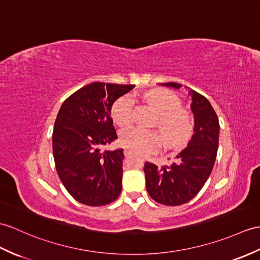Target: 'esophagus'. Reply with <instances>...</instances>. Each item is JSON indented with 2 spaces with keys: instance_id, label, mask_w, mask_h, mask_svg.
I'll return each mask as SVG.
<instances>
[{
  "instance_id": "34e87169",
  "label": "esophagus",
  "mask_w": 260,
  "mask_h": 260,
  "mask_svg": "<svg viewBox=\"0 0 260 260\" xmlns=\"http://www.w3.org/2000/svg\"><path fill=\"white\" fill-rule=\"evenodd\" d=\"M131 154H132V153H131L129 149H124V155L126 156V157H128V156H129Z\"/></svg>"
}]
</instances>
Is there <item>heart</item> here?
Here are the masks:
<instances>
[{
    "label": "heart",
    "instance_id": "obj_1",
    "mask_svg": "<svg viewBox=\"0 0 260 260\" xmlns=\"http://www.w3.org/2000/svg\"><path fill=\"white\" fill-rule=\"evenodd\" d=\"M145 100L157 112L154 126L158 131H148L140 127H128L120 132L119 142L125 148L137 154L156 152L161 145V135L170 148H177L189 140L192 133L191 114L180 107L177 95L166 89H150L144 95ZM133 101L131 95L117 99L111 108V115L120 127L131 124L133 115Z\"/></svg>",
    "mask_w": 260,
    "mask_h": 260
}]
</instances>
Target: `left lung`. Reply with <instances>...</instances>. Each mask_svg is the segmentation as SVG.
Listing matches in <instances>:
<instances>
[{"mask_svg":"<svg viewBox=\"0 0 260 260\" xmlns=\"http://www.w3.org/2000/svg\"><path fill=\"white\" fill-rule=\"evenodd\" d=\"M160 85L180 88L182 84L161 83ZM190 108L195 117L194 135L187 147L170 166L145 162L146 189L155 202L178 206L194 198L206 183L215 164L218 148L219 122L208 100L190 89Z\"/></svg>","mask_w":260,"mask_h":260,"instance_id":"8db88e82","label":"left lung"}]
</instances>
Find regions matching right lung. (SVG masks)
<instances>
[{
	"instance_id": "right-lung-1",
	"label": "right lung",
	"mask_w": 260,
	"mask_h": 260,
	"mask_svg": "<svg viewBox=\"0 0 260 260\" xmlns=\"http://www.w3.org/2000/svg\"><path fill=\"white\" fill-rule=\"evenodd\" d=\"M134 85L96 82L62 104L53 129V155L64 187L87 206L111 204L122 191L123 149H103L117 138L113 103Z\"/></svg>"
}]
</instances>
